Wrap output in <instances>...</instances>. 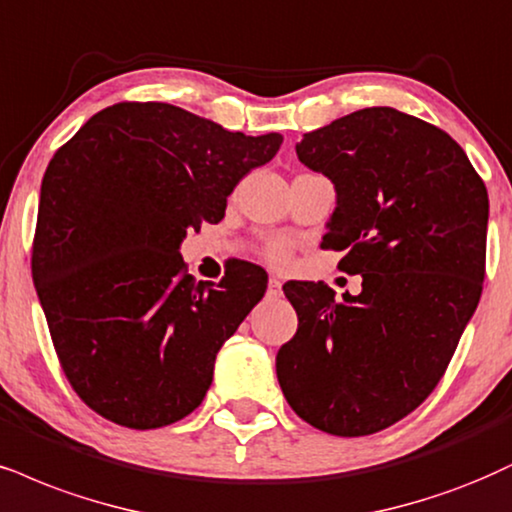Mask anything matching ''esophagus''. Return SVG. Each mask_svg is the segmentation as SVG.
I'll list each match as a JSON object with an SVG mask.
<instances>
[{
	"instance_id": "34e87169",
	"label": "esophagus",
	"mask_w": 512,
	"mask_h": 512,
	"mask_svg": "<svg viewBox=\"0 0 512 512\" xmlns=\"http://www.w3.org/2000/svg\"><path fill=\"white\" fill-rule=\"evenodd\" d=\"M268 296H270V299H277V296H282V280H277V277H270V280H268Z\"/></svg>"
}]
</instances>
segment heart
<instances>
[{"label":"heart","instance_id":"obj_1","mask_svg":"<svg viewBox=\"0 0 512 512\" xmlns=\"http://www.w3.org/2000/svg\"><path fill=\"white\" fill-rule=\"evenodd\" d=\"M263 256H266L273 266H285L289 256H292V242L285 237L268 239V242L263 244Z\"/></svg>","mask_w":512,"mask_h":512}]
</instances>
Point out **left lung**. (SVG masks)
<instances>
[{"instance_id":"1","label":"left lung","mask_w":512,"mask_h":512,"mask_svg":"<svg viewBox=\"0 0 512 512\" xmlns=\"http://www.w3.org/2000/svg\"><path fill=\"white\" fill-rule=\"evenodd\" d=\"M296 156L334 182L323 249L363 292L289 282L299 330L277 351L282 394L308 425L365 437L432 394L487 273L489 197L460 144L437 125L372 106L306 132Z\"/></svg>"}]
</instances>
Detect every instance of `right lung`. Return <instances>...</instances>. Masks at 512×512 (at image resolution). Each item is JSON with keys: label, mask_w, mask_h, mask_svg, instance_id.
Listing matches in <instances>:
<instances>
[{"label": "right lung", "mask_w": 512, "mask_h": 512, "mask_svg": "<svg viewBox=\"0 0 512 512\" xmlns=\"http://www.w3.org/2000/svg\"><path fill=\"white\" fill-rule=\"evenodd\" d=\"M280 144L277 132H230L180 106L121 102L49 161L33 280L63 375L94 413L156 430L204 401L216 353L268 275L239 261L218 285H194L180 242L223 220L237 182Z\"/></svg>", "instance_id": "obj_1"}]
</instances>
